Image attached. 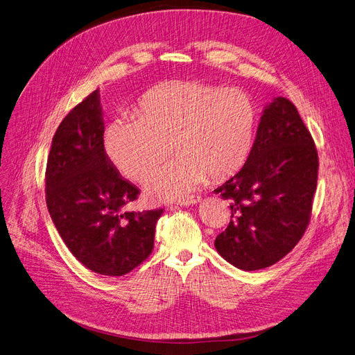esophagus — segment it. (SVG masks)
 <instances>
[{"label": "esophagus", "mask_w": 355, "mask_h": 355, "mask_svg": "<svg viewBox=\"0 0 355 355\" xmlns=\"http://www.w3.org/2000/svg\"><path fill=\"white\" fill-rule=\"evenodd\" d=\"M201 200H202L201 196H191V198H187V200L179 201L178 205H180V207H189V205H195L198 202H201Z\"/></svg>", "instance_id": "34e87169"}]
</instances>
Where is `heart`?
Here are the masks:
<instances>
[{"label":"heart","mask_w":355,"mask_h":355,"mask_svg":"<svg viewBox=\"0 0 355 355\" xmlns=\"http://www.w3.org/2000/svg\"><path fill=\"white\" fill-rule=\"evenodd\" d=\"M258 118L246 92L172 81L141 97L135 116L113 119L103 146L123 176L143 182L172 144L177 157L148 175L144 189L154 201H182L208 176L225 179L246 164Z\"/></svg>","instance_id":"1"}]
</instances>
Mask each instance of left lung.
<instances>
[{"label":"left lung","instance_id":"1","mask_svg":"<svg viewBox=\"0 0 355 355\" xmlns=\"http://www.w3.org/2000/svg\"><path fill=\"white\" fill-rule=\"evenodd\" d=\"M318 151L295 106L275 97L263 107L246 164L214 192L232 220L217 236L221 257L243 271L277 263L299 243L318 185Z\"/></svg>","mask_w":355,"mask_h":355}]
</instances>
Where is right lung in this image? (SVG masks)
<instances>
[{
	"mask_svg": "<svg viewBox=\"0 0 355 355\" xmlns=\"http://www.w3.org/2000/svg\"><path fill=\"white\" fill-rule=\"evenodd\" d=\"M94 90L64 118L46 164V205L64 243L90 271L121 277L148 258L163 209L125 211L139 189L123 179L103 146Z\"/></svg>",
	"mask_w": 355,
	"mask_h": 355,
	"instance_id": "1",
	"label": "right lung"
}]
</instances>
